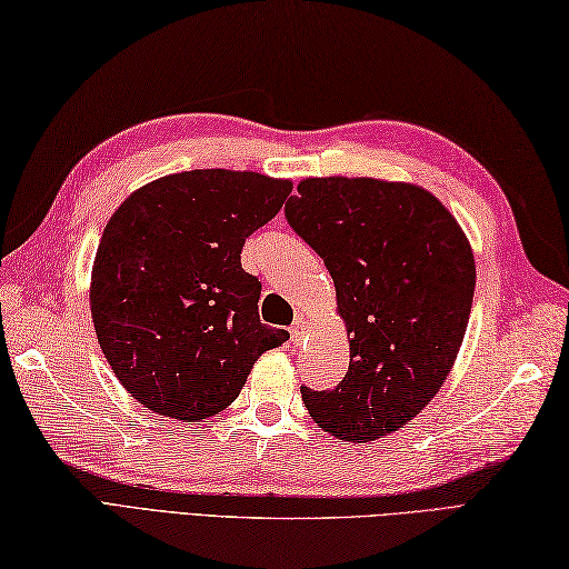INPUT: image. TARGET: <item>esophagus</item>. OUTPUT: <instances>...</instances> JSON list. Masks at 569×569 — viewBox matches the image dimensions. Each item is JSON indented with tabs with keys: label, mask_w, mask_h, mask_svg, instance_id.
Listing matches in <instances>:
<instances>
[{
	"label": "esophagus",
	"mask_w": 569,
	"mask_h": 569,
	"mask_svg": "<svg viewBox=\"0 0 569 569\" xmlns=\"http://www.w3.org/2000/svg\"><path fill=\"white\" fill-rule=\"evenodd\" d=\"M308 340V320L303 316H298L296 322L291 325V342L298 347Z\"/></svg>",
	"instance_id": "1"
}]
</instances>
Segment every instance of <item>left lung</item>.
I'll list each match as a JSON object with an SVG mask.
<instances>
[{
	"mask_svg": "<svg viewBox=\"0 0 569 569\" xmlns=\"http://www.w3.org/2000/svg\"><path fill=\"white\" fill-rule=\"evenodd\" d=\"M286 220L328 266L349 335L337 389L300 386L308 413L345 442L403 428L465 340L477 269L462 227L426 188L342 176L300 180Z\"/></svg>",
	"mask_w": 569,
	"mask_h": 569,
	"instance_id": "left-lung-1",
	"label": "left lung"
}]
</instances>
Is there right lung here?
<instances>
[{
  "mask_svg": "<svg viewBox=\"0 0 569 569\" xmlns=\"http://www.w3.org/2000/svg\"><path fill=\"white\" fill-rule=\"evenodd\" d=\"M291 180L183 171L131 192L92 263L94 332L117 379L159 416L200 422L239 396L286 330L259 320L241 247L283 208Z\"/></svg>",
  "mask_w": 569,
  "mask_h": 569,
  "instance_id": "obj_1",
  "label": "right lung"
}]
</instances>
